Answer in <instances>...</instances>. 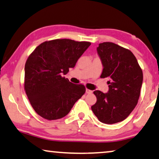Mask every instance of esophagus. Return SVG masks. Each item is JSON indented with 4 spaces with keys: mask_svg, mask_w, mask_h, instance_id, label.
I'll use <instances>...</instances> for the list:
<instances>
[{
    "mask_svg": "<svg viewBox=\"0 0 159 159\" xmlns=\"http://www.w3.org/2000/svg\"><path fill=\"white\" fill-rule=\"evenodd\" d=\"M92 91H91V90H89V89H86V93H88V94H91V93H92Z\"/></svg>",
    "mask_w": 159,
    "mask_h": 159,
    "instance_id": "esophagus-1",
    "label": "esophagus"
}]
</instances>
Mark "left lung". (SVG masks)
I'll use <instances>...</instances> for the list:
<instances>
[{
	"mask_svg": "<svg viewBox=\"0 0 159 159\" xmlns=\"http://www.w3.org/2000/svg\"><path fill=\"white\" fill-rule=\"evenodd\" d=\"M103 69L101 78H108V93L95 91L97 101L91 109L101 122L113 124L125 119L138 103L143 72L136 57L126 48L111 42L97 47Z\"/></svg>",
	"mask_w": 159,
	"mask_h": 159,
	"instance_id": "left-lung-1",
	"label": "left lung"
}]
</instances>
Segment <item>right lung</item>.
Returning <instances> with one entry per match:
<instances>
[{"label": "right lung", "mask_w": 159, "mask_h": 159, "mask_svg": "<svg viewBox=\"0 0 159 159\" xmlns=\"http://www.w3.org/2000/svg\"><path fill=\"white\" fill-rule=\"evenodd\" d=\"M91 43L70 39L43 42L28 57L25 65L24 88L35 112L47 120L66 116L86 92L82 84L63 77L74 68Z\"/></svg>", "instance_id": "add662e5"}]
</instances>
